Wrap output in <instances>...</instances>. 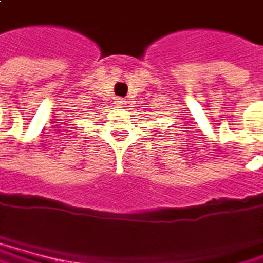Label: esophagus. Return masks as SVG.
Segmentation results:
<instances>
[{"instance_id": "obj_1", "label": "esophagus", "mask_w": 263, "mask_h": 263, "mask_svg": "<svg viewBox=\"0 0 263 263\" xmlns=\"http://www.w3.org/2000/svg\"><path fill=\"white\" fill-rule=\"evenodd\" d=\"M114 102H116V105H117V106H123V105H125V100H123V99H120V97H117Z\"/></svg>"}]
</instances>
